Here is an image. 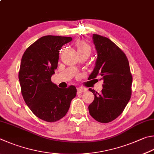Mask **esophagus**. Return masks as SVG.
<instances>
[{"mask_svg":"<svg viewBox=\"0 0 154 154\" xmlns=\"http://www.w3.org/2000/svg\"><path fill=\"white\" fill-rule=\"evenodd\" d=\"M86 91V89L83 88H77V93L78 94H81V93H83V92Z\"/></svg>","mask_w":154,"mask_h":154,"instance_id":"obj_1","label":"esophagus"}]
</instances>
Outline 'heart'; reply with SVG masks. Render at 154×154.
<instances>
[{"label": "heart", "instance_id": "heart-1", "mask_svg": "<svg viewBox=\"0 0 154 154\" xmlns=\"http://www.w3.org/2000/svg\"><path fill=\"white\" fill-rule=\"evenodd\" d=\"M76 48L78 53L83 52H88L90 53L91 49L90 47L89 46L88 44H86L85 42L83 41H78L76 43Z\"/></svg>", "mask_w": 154, "mask_h": 154}]
</instances>
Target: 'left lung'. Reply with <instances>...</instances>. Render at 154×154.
Wrapping results in <instances>:
<instances>
[{
    "instance_id": "8db88e82",
    "label": "left lung",
    "mask_w": 154,
    "mask_h": 154,
    "mask_svg": "<svg viewBox=\"0 0 154 154\" xmlns=\"http://www.w3.org/2000/svg\"><path fill=\"white\" fill-rule=\"evenodd\" d=\"M93 41L97 59L88 79L100 75L104 82L100 94L89 89L94 95V100L88 108L96 121L108 123L121 115L127 105L133 77L127 58L119 46L110 39L97 34H93Z\"/></svg>"
}]
</instances>
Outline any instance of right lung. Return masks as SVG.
I'll return each instance as SVG.
<instances>
[{
  "label": "right lung",
  "mask_w": 154,
  "mask_h": 154,
  "mask_svg": "<svg viewBox=\"0 0 154 154\" xmlns=\"http://www.w3.org/2000/svg\"><path fill=\"white\" fill-rule=\"evenodd\" d=\"M71 40V37L43 36L26 49L21 58L19 80L24 101L36 116L46 122L65 116L76 96L75 86L59 88L51 82L59 50Z\"/></svg>",
  "instance_id": "obj_1"
}]
</instances>
